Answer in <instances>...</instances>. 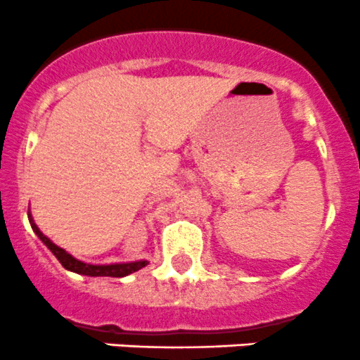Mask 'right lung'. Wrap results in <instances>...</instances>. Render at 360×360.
Instances as JSON below:
<instances>
[{"label": "right lung", "mask_w": 360, "mask_h": 360, "mask_svg": "<svg viewBox=\"0 0 360 360\" xmlns=\"http://www.w3.org/2000/svg\"><path fill=\"white\" fill-rule=\"evenodd\" d=\"M27 219H30L31 229L34 231V234H37L41 240V243L58 257V261L63 264L64 269H68V271H73L85 276H113V278H120V276L131 275V273L138 271V269L145 268V266L148 264V261H145V259L134 262H113V264H89V262L78 261V259H75L73 255L68 254L64 248L58 247L51 238H47L40 229H38L30 210H27Z\"/></svg>", "instance_id": "1"}]
</instances>
